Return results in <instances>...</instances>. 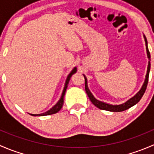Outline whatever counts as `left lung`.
I'll use <instances>...</instances> for the list:
<instances>
[{"label": "left lung", "instance_id": "left-lung-1", "mask_svg": "<svg viewBox=\"0 0 154 154\" xmlns=\"http://www.w3.org/2000/svg\"><path fill=\"white\" fill-rule=\"evenodd\" d=\"M144 41H145V45H146V51H147V57L150 60V52H149L148 48H147V38H146L145 35H144ZM150 61L148 62V66H147V74L145 76V80H144V82L142 85V88L141 89L139 90V91H138L136 93V95L133 96V97H131L130 99H129L127 101H126L125 103H122V104L120 105H112V104H109V103H104V102L100 101V100H97L94 96L92 95L91 92H90L89 89H88V86H87V79L86 77L84 76L85 78V89H86V94H88V97H89L90 100H91V103L94 105L95 106H97V108L103 110H106V111H110V112H122L125 111V110L127 109L130 108L131 106H134L135 104L138 103L139 100H141V98L143 96L144 93L145 92V90L147 88V83H148V77H149V73H150Z\"/></svg>", "mask_w": 154, "mask_h": 154}]
</instances>
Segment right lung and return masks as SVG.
<instances>
[{
	"label": "right lung",
	"instance_id": "right-lung-1",
	"mask_svg": "<svg viewBox=\"0 0 154 154\" xmlns=\"http://www.w3.org/2000/svg\"><path fill=\"white\" fill-rule=\"evenodd\" d=\"M76 72H77V68L74 67V68H73L72 71H71V73H70V74L68 75L67 79H66V83H65L64 88H63V93H62V95H61V97H60V100H59V101L57 102V103H56V104L54 105L52 108L50 109L48 111L45 112V113H42V114H29V115H31V116H48V115L55 114V113L58 112L62 109V107H63V103H64V96H65V94H66V88H67V87H68V83H69L70 79H71V76H72L74 74H75Z\"/></svg>",
	"mask_w": 154,
	"mask_h": 154
}]
</instances>
